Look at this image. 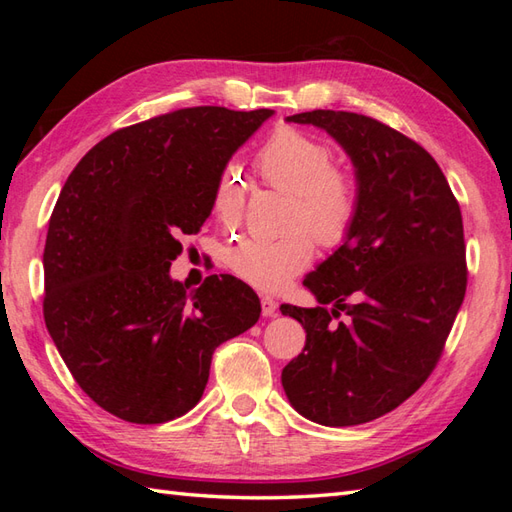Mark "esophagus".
Instances as JSON below:
<instances>
[{
    "label": "esophagus",
    "mask_w": 512,
    "mask_h": 512,
    "mask_svg": "<svg viewBox=\"0 0 512 512\" xmlns=\"http://www.w3.org/2000/svg\"><path fill=\"white\" fill-rule=\"evenodd\" d=\"M277 312V301L270 299V297H262V314L264 317H275Z\"/></svg>",
    "instance_id": "esophagus-1"
}]
</instances>
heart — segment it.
I'll list each match as a JSON object with an SVG mask.
<instances>
[{
	"label": "heart",
	"mask_w": 512,
	"mask_h": 512,
	"mask_svg": "<svg viewBox=\"0 0 512 512\" xmlns=\"http://www.w3.org/2000/svg\"><path fill=\"white\" fill-rule=\"evenodd\" d=\"M332 149L299 129H279L266 140L259 167L273 187L290 193L286 228L279 239H244L228 253V268L244 284L275 292L306 270L314 243L339 248L352 235L358 213L356 189L347 173L336 169ZM215 213L235 222L242 213V187L233 169L217 180ZM313 237L310 238L309 235Z\"/></svg>",
	"instance_id": "obj_1"
}]
</instances>
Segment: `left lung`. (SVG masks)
<instances>
[{
	"instance_id": "obj_1",
	"label": "left lung",
	"mask_w": 512,
	"mask_h": 512,
	"mask_svg": "<svg viewBox=\"0 0 512 512\" xmlns=\"http://www.w3.org/2000/svg\"><path fill=\"white\" fill-rule=\"evenodd\" d=\"M288 121L325 129L350 154L358 213L347 242L303 281L319 306H281L306 330L281 385L301 416L352 427L396 409L436 369L469 277L462 211L438 162L398 129L334 110ZM341 311L351 321L334 324Z\"/></svg>"
}]
</instances>
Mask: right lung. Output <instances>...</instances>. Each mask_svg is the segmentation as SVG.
<instances>
[{"instance_id":"right-lung-1","label":"right lung","mask_w":512,"mask_h":512,"mask_svg":"<svg viewBox=\"0 0 512 512\" xmlns=\"http://www.w3.org/2000/svg\"><path fill=\"white\" fill-rule=\"evenodd\" d=\"M273 110L184 107L116 129L65 180L43 248V319L85 394L162 424L198 405L217 345L253 328L259 297L233 275L169 277L217 180Z\"/></svg>"}]
</instances>
